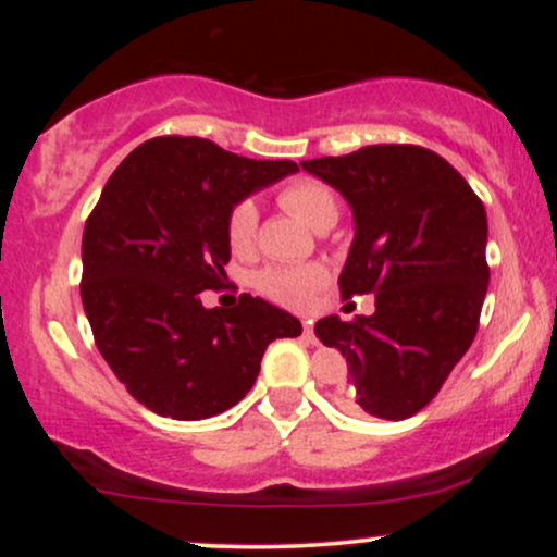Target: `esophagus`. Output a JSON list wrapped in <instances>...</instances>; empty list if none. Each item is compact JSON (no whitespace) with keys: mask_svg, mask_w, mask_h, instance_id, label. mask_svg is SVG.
I'll return each mask as SVG.
<instances>
[{"mask_svg":"<svg viewBox=\"0 0 557 557\" xmlns=\"http://www.w3.org/2000/svg\"><path fill=\"white\" fill-rule=\"evenodd\" d=\"M304 337L309 343H317V335H314V324L311 322H304Z\"/></svg>","mask_w":557,"mask_h":557,"instance_id":"obj_1","label":"esophagus"}]
</instances>
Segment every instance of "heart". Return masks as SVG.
Returning a JSON list of instances; mask_svg holds the SVG:
<instances>
[{"mask_svg":"<svg viewBox=\"0 0 557 557\" xmlns=\"http://www.w3.org/2000/svg\"><path fill=\"white\" fill-rule=\"evenodd\" d=\"M280 203L304 220L309 227H322L324 222L337 220V198L330 185L319 181H296L287 183L280 190ZM259 227V209L257 203L243 198L235 203L227 214V243L235 253H246L253 248ZM327 283V270L319 264L304 267H270V270L259 272L257 287L267 298L277 300L283 306L293 309H304L311 304V298L322 290Z\"/></svg>","mask_w":557,"mask_h":557,"instance_id":"obj_1","label":"heart"}]
</instances>
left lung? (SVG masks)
<instances>
[{
	"instance_id": "1",
	"label": "left lung",
	"mask_w": 557,
	"mask_h": 557,
	"mask_svg": "<svg viewBox=\"0 0 557 557\" xmlns=\"http://www.w3.org/2000/svg\"><path fill=\"white\" fill-rule=\"evenodd\" d=\"M341 190L356 235L341 296L374 293V314L324 317L317 337L348 361L341 406L400 421L430 403L469 350L487 296L484 203L443 157L413 144L300 162Z\"/></svg>"
}]
</instances>
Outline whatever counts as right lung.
Listing matches in <instances>:
<instances>
[{"label":"right lung","mask_w":557,"mask_h":557,"mask_svg":"<svg viewBox=\"0 0 557 557\" xmlns=\"http://www.w3.org/2000/svg\"><path fill=\"white\" fill-rule=\"evenodd\" d=\"M290 172V159L162 136L107 181L83 230L81 298L99 354L149 411L181 421L227 411L257 382L267 345L300 335L296 317L248 293L235 309H203L198 296L227 280L230 209Z\"/></svg>","instance_id":"1"}]
</instances>
